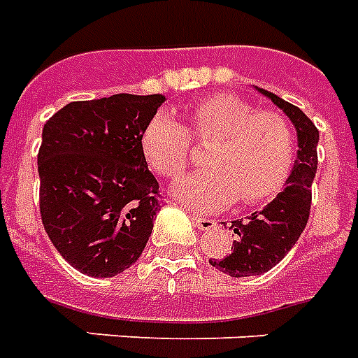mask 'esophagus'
Instances as JSON below:
<instances>
[{"mask_svg": "<svg viewBox=\"0 0 358 358\" xmlns=\"http://www.w3.org/2000/svg\"><path fill=\"white\" fill-rule=\"evenodd\" d=\"M194 227H198L200 230H211V228L217 224L213 219H209V217H194Z\"/></svg>", "mask_w": 358, "mask_h": 358, "instance_id": "1", "label": "esophagus"}]
</instances>
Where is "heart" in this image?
Segmentation results:
<instances>
[{
    "instance_id": "heart-1",
    "label": "heart",
    "mask_w": 358,
    "mask_h": 358,
    "mask_svg": "<svg viewBox=\"0 0 358 358\" xmlns=\"http://www.w3.org/2000/svg\"><path fill=\"white\" fill-rule=\"evenodd\" d=\"M194 139L211 143V168L182 179L173 190L192 211L222 209L238 198L243 203L270 200L283 189L296 160L291 122L232 94L200 99L187 111V126L169 113H157L145 126L141 149L157 173L179 179L192 164Z\"/></svg>"
}]
</instances>
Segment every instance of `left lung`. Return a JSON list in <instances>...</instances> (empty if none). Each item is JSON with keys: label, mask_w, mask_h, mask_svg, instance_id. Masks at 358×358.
Listing matches in <instances>:
<instances>
[{"label": "left lung", "mask_w": 358, "mask_h": 358, "mask_svg": "<svg viewBox=\"0 0 358 358\" xmlns=\"http://www.w3.org/2000/svg\"><path fill=\"white\" fill-rule=\"evenodd\" d=\"M259 90L296 126L298 158L287 187L262 211H255L249 219L232 220L236 240L230 255L209 259V264L232 278L260 275L279 264L294 247L310 219L311 185L317 171V126L296 106L264 88Z\"/></svg>", "instance_id": "obj_1"}]
</instances>
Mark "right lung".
<instances>
[{"label": "right lung", "instance_id": "obj_1", "mask_svg": "<svg viewBox=\"0 0 358 358\" xmlns=\"http://www.w3.org/2000/svg\"><path fill=\"white\" fill-rule=\"evenodd\" d=\"M162 94L71 101L48 118L37 155L39 211L67 264L113 278L141 257L160 187L141 149Z\"/></svg>", "mask_w": 358, "mask_h": 358}]
</instances>
